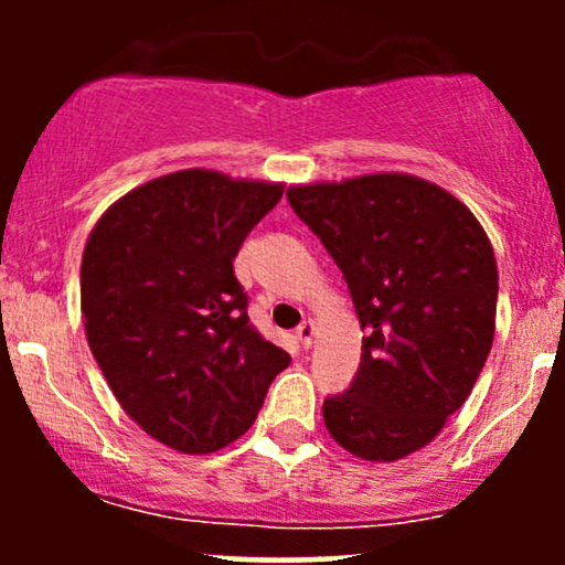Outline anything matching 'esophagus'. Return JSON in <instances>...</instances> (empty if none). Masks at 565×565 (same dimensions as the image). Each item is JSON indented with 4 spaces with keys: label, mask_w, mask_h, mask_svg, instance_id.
<instances>
[{
    "label": "esophagus",
    "mask_w": 565,
    "mask_h": 565,
    "mask_svg": "<svg viewBox=\"0 0 565 565\" xmlns=\"http://www.w3.org/2000/svg\"><path fill=\"white\" fill-rule=\"evenodd\" d=\"M313 334H316L313 321H302L300 327H297V332H295V337L300 340L302 348H310V342H313Z\"/></svg>",
    "instance_id": "1"
}]
</instances>
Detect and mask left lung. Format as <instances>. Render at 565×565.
<instances>
[{
	"label": "left lung",
	"mask_w": 565,
	"mask_h": 565,
	"mask_svg": "<svg viewBox=\"0 0 565 565\" xmlns=\"http://www.w3.org/2000/svg\"><path fill=\"white\" fill-rule=\"evenodd\" d=\"M287 199L345 276L366 332L348 391L323 401L327 430L372 462L423 449L468 401L494 342L489 236L462 201L412 174L297 185Z\"/></svg>",
	"instance_id": "8db88e82"
}]
</instances>
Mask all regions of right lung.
Here are the masks:
<instances>
[{"label": "right lung", "instance_id": "1", "mask_svg": "<svg viewBox=\"0 0 565 565\" xmlns=\"http://www.w3.org/2000/svg\"><path fill=\"white\" fill-rule=\"evenodd\" d=\"M284 185L183 170L135 188L89 233L82 316L103 377L148 436L210 454L244 436L287 350L263 340L233 260Z\"/></svg>", "mask_w": 565, "mask_h": 565}]
</instances>
